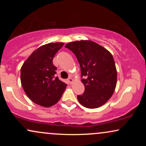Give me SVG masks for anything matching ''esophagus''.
I'll list each match as a JSON object with an SVG mask.
<instances>
[{
    "instance_id": "34e87169",
    "label": "esophagus",
    "mask_w": 146,
    "mask_h": 146,
    "mask_svg": "<svg viewBox=\"0 0 146 146\" xmlns=\"http://www.w3.org/2000/svg\"><path fill=\"white\" fill-rule=\"evenodd\" d=\"M68 80V82L70 84H71L73 82V79H72L71 78H68V80Z\"/></svg>"
}]
</instances>
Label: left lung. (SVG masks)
<instances>
[{
    "label": "left lung",
    "mask_w": 146,
    "mask_h": 146,
    "mask_svg": "<svg viewBox=\"0 0 146 146\" xmlns=\"http://www.w3.org/2000/svg\"><path fill=\"white\" fill-rule=\"evenodd\" d=\"M65 47L74 53L81 68L84 93L79 102L88 108L103 106L111 98L117 85V69L111 53L91 40L74 41Z\"/></svg>",
    "instance_id": "left-lung-1"
}]
</instances>
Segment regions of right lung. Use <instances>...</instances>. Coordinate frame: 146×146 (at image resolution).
I'll return each mask as SVG.
<instances>
[{
  "mask_svg": "<svg viewBox=\"0 0 146 146\" xmlns=\"http://www.w3.org/2000/svg\"><path fill=\"white\" fill-rule=\"evenodd\" d=\"M63 42L42 45L30 55L22 66L21 81L24 91L33 102L51 107L59 101L67 84L55 76L57 68L53 58Z\"/></svg>",
  "mask_w": 146,
  "mask_h": 146,
  "instance_id": "right-lung-1",
  "label": "right lung"
}]
</instances>
